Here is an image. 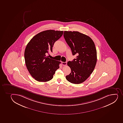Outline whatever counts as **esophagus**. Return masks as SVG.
Here are the masks:
<instances>
[{"instance_id": "obj_1", "label": "esophagus", "mask_w": 123, "mask_h": 123, "mask_svg": "<svg viewBox=\"0 0 123 123\" xmlns=\"http://www.w3.org/2000/svg\"><path fill=\"white\" fill-rule=\"evenodd\" d=\"M67 64V62H62V65L63 66H66Z\"/></svg>"}]
</instances>
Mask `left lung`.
Instances as JSON below:
<instances>
[{
	"label": "left lung",
	"instance_id": "left-lung-1",
	"mask_svg": "<svg viewBox=\"0 0 123 123\" xmlns=\"http://www.w3.org/2000/svg\"><path fill=\"white\" fill-rule=\"evenodd\" d=\"M64 37L77 58L68 61L67 65L71 72L66 76L68 81L80 84L87 79L93 72L97 61V52L94 42L90 37L78 31H65Z\"/></svg>",
	"mask_w": 123,
	"mask_h": 123
}]
</instances>
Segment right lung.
Masks as SVG:
<instances>
[{
    "label": "right lung",
    "instance_id": "obj_1",
    "mask_svg": "<svg viewBox=\"0 0 123 123\" xmlns=\"http://www.w3.org/2000/svg\"><path fill=\"white\" fill-rule=\"evenodd\" d=\"M63 31L48 30L37 34L26 47L24 56L26 65L32 77L39 82L52 80L59 68L60 61L52 59L46 55L52 49L55 42L63 35Z\"/></svg>",
    "mask_w": 123,
    "mask_h": 123
}]
</instances>
